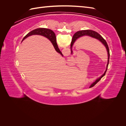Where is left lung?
<instances>
[{"label":"left lung","mask_w":126,"mask_h":126,"mask_svg":"<svg viewBox=\"0 0 126 126\" xmlns=\"http://www.w3.org/2000/svg\"><path fill=\"white\" fill-rule=\"evenodd\" d=\"M88 36L90 37H91L93 38H96L97 40H98L99 41H100L101 43L104 45V46L106 47V49H107V54H108V63H107V68H106V71H105L104 74H103L101 77H100L99 78H98L97 79H96V80L94 82L92 85H91V86H94L96 84V83L100 80L102 78V77H104V76L106 74V72L107 70V68H108V64H109V56H110V53H109V47H108V46L107 45V42L106 41V40L103 38L100 35V34H99L98 32L93 31V30H81V31H79V32H76V33L74 35L73 37H72V39L71 41V45H70V49H71V54H72V46H73L74 44L75 43V42L76 41V40L78 39L79 38L82 37V36Z\"/></svg>","instance_id":"obj_1"}]
</instances>
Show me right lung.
Wrapping results in <instances>:
<instances>
[{"mask_svg":"<svg viewBox=\"0 0 126 126\" xmlns=\"http://www.w3.org/2000/svg\"><path fill=\"white\" fill-rule=\"evenodd\" d=\"M35 35H41V36H43L45 37H46L47 38H48L49 40H50L53 46H54L56 51L57 52L59 53L60 54L62 55V56H63L62 52H61L59 50V49L58 47V45L57 44L55 33H54V32L52 31V30L50 29L44 28H37L35 30H33L32 32H29L27 35H26L24 37L22 40H24L26 38H27L30 36Z\"/></svg>","mask_w":126,"mask_h":126,"instance_id":"1","label":"right lung"}]
</instances>
